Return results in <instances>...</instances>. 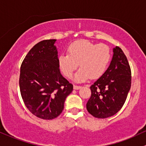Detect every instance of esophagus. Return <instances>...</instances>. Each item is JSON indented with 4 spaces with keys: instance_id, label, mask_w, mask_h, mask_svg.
I'll return each instance as SVG.
<instances>
[{
    "instance_id": "obj_1",
    "label": "esophagus",
    "mask_w": 146,
    "mask_h": 146,
    "mask_svg": "<svg viewBox=\"0 0 146 146\" xmlns=\"http://www.w3.org/2000/svg\"><path fill=\"white\" fill-rule=\"evenodd\" d=\"M73 88H74V90H79V89L81 88V86H78V85H73Z\"/></svg>"
}]
</instances>
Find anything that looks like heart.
<instances>
[{
    "mask_svg": "<svg viewBox=\"0 0 146 146\" xmlns=\"http://www.w3.org/2000/svg\"><path fill=\"white\" fill-rule=\"evenodd\" d=\"M68 54H61L58 64L61 73L70 78L78 67L75 80L82 82L91 78L101 77L107 69L111 58V52L105 44H95L87 40L73 42L68 48Z\"/></svg>",
    "mask_w": 146,
    "mask_h": 146,
    "instance_id": "b5f03b06",
    "label": "heart"
}]
</instances>
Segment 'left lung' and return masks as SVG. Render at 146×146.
Masks as SVG:
<instances>
[{"instance_id":"1","label":"left lung","mask_w":146,"mask_h":146,"mask_svg":"<svg viewBox=\"0 0 146 146\" xmlns=\"http://www.w3.org/2000/svg\"><path fill=\"white\" fill-rule=\"evenodd\" d=\"M113 56L108 69L90 87L91 96L87 110L97 118L111 117L125 104L131 88V72L122 49H113Z\"/></svg>"}]
</instances>
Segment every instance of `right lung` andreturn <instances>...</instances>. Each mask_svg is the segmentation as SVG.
I'll list each match as a JSON object with an SVG mask.
<instances>
[{
  "mask_svg": "<svg viewBox=\"0 0 146 146\" xmlns=\"http://www.w3.org/2000/svg\"><path fill=\"white\" fill-rule=\"evenodd\" d=\"M56 40H44L30 50L21 63L19 89L29 111L43 119L57 117L73 85L60 73Z\"/></svg>",
  "mask_w": 146,
  "mask_h": 146,
  "instance_id": "1",
  "label": "right lung"
}]
</instances>
